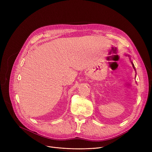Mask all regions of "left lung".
<instances>
[{"mask_svg": "<svg viewBox=\"0 0 152 152\" xmlns=\"http://www.w3.org/2000/svg\"><path fill=\"white\" fill-rule=\"evenodd\" d=\"M131 63H132V66H133V68H134V69L135 70V66H134V64H133V63L131 61Z\"/></svg>", "mask_w": 152, "mask_h": 152, "instance_id": "1", "label": "left lung"}]
</instances>
